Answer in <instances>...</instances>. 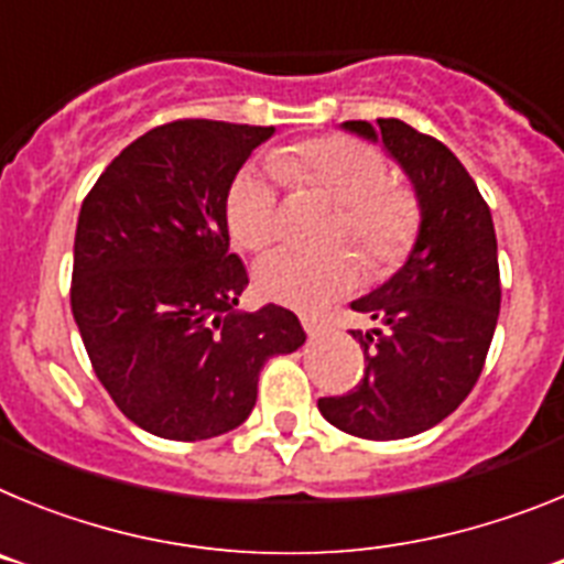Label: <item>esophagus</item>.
<instances>
[{"label":"esophagus","mask_w":564,"mask_h":564,"mask_svg":"<svg viewBox=\"0 0 564 564\" xmlns=\"http://www.w3.org/2000/svg\"><path fill=\"white\" fill-rule=\"evenodd\" d=\"M302 327H305L307 336H322L325 333V322L316 316H302Z\"/></svg>","instance_id":"obj_1"}]
</instances>
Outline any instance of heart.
I'll use <instances>...</instances> for the list:
<instances>
[{
    "label": "heart",
    "instance_id": "obj_1",
    "mask_svg": "<svg viewBox=\"0 0 564 564\" xmlns=\"http://www.w3.org/2000/svg\"><path fill=\"white\" fill-rule=\"evenodd\" d=\"M271 171L288 186L318 188L341 206L333 237L350 239L372 271L395 268L410 253L421 226L417 200L406 188L387 186V161L367 143L333 134L279 147ZM226 220L234 242L248 251H262L276 239L279 194L268 169L246 166L234 177ZM257 285L279 305L316 311L358 285V262L347 251H273L257 265Z\"/></svg>",
    "mask_w": 564,
    "mask_h": 564
}]
</instances>
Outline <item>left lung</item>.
<instances>
[{"instance_id":"1","label":"left lung","mask_w":564,"mask_h":564,"mask_svg":"<svg viewBox=\"0 0 564 564\" xmlns=\"http://www.w3.org/2000/svg\"><path fill=\"white\" fill-rule=\"evenodd\" d=\"M381 143L415 192L421 226L410 257L383 285L350 302L376 325L352 330L364 378L318 412L347 435L401 441L432 430L466 401L482 372L500 316V265L491 212L441 141L398 118L344 121Z\"/></svg>"}]
</instances>
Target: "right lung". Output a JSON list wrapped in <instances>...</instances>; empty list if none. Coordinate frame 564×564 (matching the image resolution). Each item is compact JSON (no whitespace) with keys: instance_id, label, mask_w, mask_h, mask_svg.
I'll use <instances>...</instances> for the list:
<instances>
[{"instance_id":"1","label":"right lung","mask_w":564,"mask_h":564,"mask_svg":"<svg viewBox=\"0 0 564 564\" xmlns=\"http://www.w3.org/2000/svg\"><path fill=\"white\" fill-rule=\"evenodd\" d=\"M273 127L174 121L129 143L78 214L73 316L118 410L166 441L226 435L251 415L268 358L305 344L291 311H237L248 288L226 200Z\"/></svg>"}]
</instances>
